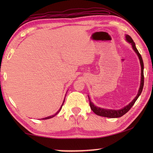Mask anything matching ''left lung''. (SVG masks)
<instances>
[{
    "label": "left lung",
    "instance_id": "1",
    "mask_svg": "<svg viewBox=\"0 0 153 153\" xmlns=\"http://www.w3.org/2000/svg\"><path fill=\"white\" fill-rule=\"evenodd\" d=\"M126 40L128 42L131 44L132 45V48L134 50V51L136 52L138 55L140 61V65H141V82H140V87L139 91L138 94L136 97V98L131 101L128 105H127L126 107H125L123 108H121L120 110H111V109H105V108H102L100 107H96L95 105L91 102L90 98H89V102H90V108L92 110L93 112H94L95 114H97V115L99 116H102V117H109V118H117V117H120L121 116H123V115L128 112L129 109L132 107V106L134 105V103L136 101V100L138 99V98L139 97V96L140 95L141 92L142 91V89H143V86H144V63H143V61H142V58L141 56V55L139 53L138 51L137 50V48L136 47L135 43H134V40H132L130 36L129 35H126Z\"/></svg>",
    "mask_w": 153,
    "mask_h": 153
}]
</instances>
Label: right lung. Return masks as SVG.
I'll list each match as a JSON object with an SVG mask.
<instances>
[{"label":"right lung","instance_id":"right-lung-1","mask_svg":"<svg viewBox=\"0 0 153 153\" xmlns=\"http://www.w3.org/2000/svg\"><path fill=\"white\" fill-rule=\"evenodd\" d=\"M64 101H65V100H64ZM64 101H63V103H64ZM63 105H61V108H59V110L57 111V112H56L55 115H52V116H49V117H45V118H42V120H47V119H50V118H52V117H55V116L56 115V114H58L59 113V111H61V108H62V106H63Z\"/></svg>","mask_w":153,"mask_h":153}]
</instances>
